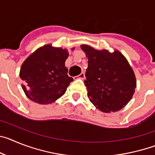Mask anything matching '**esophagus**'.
I'll list each match as a JSON object with an SVG mask.
<instances>
[{"instance_id": "obj_1", "label": "esophagus", "mask_w": 155, "mask_h": 155, "mask_svg": "<svg viewBox=\"0 0 155 155\" xmlns=\"http://www.w3.org/2000/svg\"><path fill=\"white\" fill-rule=\"evenodd\" d=\"M78 78H80V79H84V72L81 73L78 76Z\"/></svg>"}]
</instances>
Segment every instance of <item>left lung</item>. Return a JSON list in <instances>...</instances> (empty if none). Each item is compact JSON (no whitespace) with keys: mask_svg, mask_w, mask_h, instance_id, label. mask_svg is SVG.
<instances>
[{"mask_svg":"<svg viewBox=\"0 0 155 155\" xmlns=\"http://www.w3.org/2000/svg\"><path fill=\"white\" fill-rule=\"evenodd\" d=\"M81 49L88 58L84 84L91 102L105 113L124 108L136 88L135 75L127 59L117 50L98 51L87 45Z\"/></svg>","mask_w":155,"mask_h":155,"instance_id":"obj_1","label":"left lung"}]
</instances>
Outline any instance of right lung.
Masks as SVG:
<instances>
[{"instance_id":"add662e5","label":"right lung","mask_w":155,"mask_h":155,"mask_svg":"<svg viewBox=\"0 0 155 155\" xmlns=\"http://www.w3.org/2000/svg\"><path fill=\"white\" fill-rule=\"evenodd\" d=\"M67 50L46 45L39 48L21 65L20 78L27 97L36 103L50 104L65 93L74 79L68 74Z\"/></svg>"}]
</instances>
